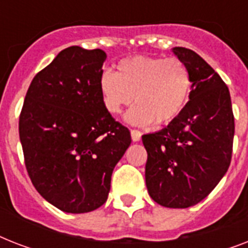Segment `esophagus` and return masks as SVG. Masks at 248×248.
Here are the masks:
<instances>
[{"label":"esophagus","mask_w":248,"mask_h":248,"mask_svg":"<svg viewBox=\"0 0 248 248\" xmlns=\"http://www.w3.org/2000/svg\"><path fill=\"white\" fill-rule=\"evenodd\" d=\"M131 139L132 141H139L141 139V132L139 130H131Z\"/></svg>","instance_id":"1"}]
</instances>
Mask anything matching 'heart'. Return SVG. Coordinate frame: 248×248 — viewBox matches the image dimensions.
I'll return each instance as SVG.
<instances>
[{
  "label": "heart",
  "mask_w": 248,
  "mask_h": 248,
  "mask_svg": "<svg viewBox=\"0 0 248 248\" xmlns=\"http://www.w3.org/2000/svg\"><path fill=\"white\" fill-rule=\"evenodd\" d=\"M117 72L105 69L99 76V90L105 109L120 114L135 103L127 114L134 124H167L184 110L192 91V75L176 58L138 55L122 59Z\"/></svg>",
  "instance_id": "1"
}]
</instances>
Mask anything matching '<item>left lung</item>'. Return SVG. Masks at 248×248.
Instances as JSON below:
<instances>
[{
  "label": "left lung",
  "mask_w": 248,
  "mask_h": 248,
  "mask_svg": "<svg viewBox=\"0 0 248 248\" xmlns=\"http://www.w3.org/2000/svg\"><path fill=\"white\" fill-rule=\"evenodd\" d=\"M172 51L189 68L192 91L176 120L141 138L148 153L145 184L161 206L186 208L206 198L228 171L234 116L221 77L193 50Z\"/></svg>",
  "instance_id": "1"
}]
</instances>
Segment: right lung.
I'll return each mask as SVG.
<instances>
[{
	"label": "right lung",
	"mask_w": 248,
	"mask_h": 248,
	"mask_svg": "<svg viewBox=\"0 0 248 248\" xmlns=\"http://www.w3.org/2000/svg\"><path fill=\"white\" fill-rule=\"evenodd\" d=\"M107 54L71 46L31 82L19 136L32 184L69 214L105 203L114 166L131 144L127 127L105 109L99 76Z\"/></svg>",
	"instance_id": "right-lung-1"
}]
</instances>
